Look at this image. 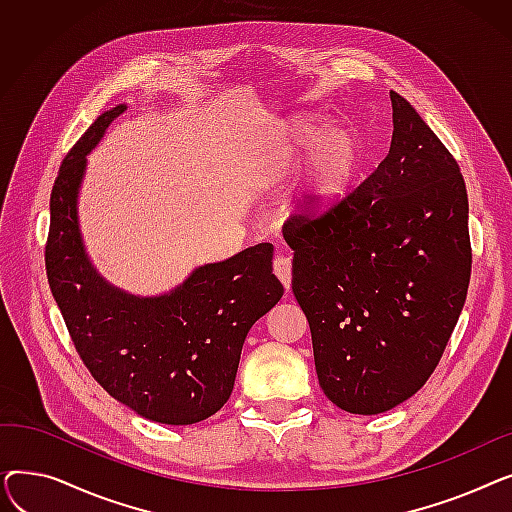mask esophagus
<instances>
[{
    "instance_id": "34e87169",
    "label": "esophagus",
    "mask_w": 512,
    "mask_h": 512,
    "mask_svg": "<svg viewBox=\"0 0 512 512\" xmlns=\"http://www.w3.org/2000/svg\"><path fill=\"white\" fill-rule=\"evenodd\" d=\"M274 274L284 284V288L290 290V282H292V261H290V257L278 255L274 259Z\"/></svg>"
}]
</instances>
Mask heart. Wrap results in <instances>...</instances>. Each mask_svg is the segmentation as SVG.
<instances>
[{
    "mask_svg": "<svg viewBox=\"0 0 512 512\" xmlns=\"http://www.w3.org/2000/svg\"><path fill=\"white\" fill-rule=\"evenodd\" d=\"M321 129L315 118L292 122L267 168L274 178H286L307 164L303 205L311 211H326L342 201L363 166V145L355 130L330 126L321 133Z\"/></svg>",
    "mask_w": 512,
    "mask_h": 512,
    "instance_id": "b5f03b06",
    "label": "heart"
}]
</instances>
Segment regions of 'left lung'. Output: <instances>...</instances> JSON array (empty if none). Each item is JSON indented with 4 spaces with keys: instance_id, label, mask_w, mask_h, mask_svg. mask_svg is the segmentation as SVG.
I'll list each match as a JSON object with an SVG mask.
<instances>
[{
    "instance_id": "left-lung-1",
    "label": "left lung",
    "mask_w": 512,
    "mask_h": 512,
    "mask_svg": "<svg viewBox=\"0 0 512 512\" xmlns=\"http://www.w3.org/2000/svg\"><path fill=\"white\" fill-rule=\"evenodd\" d=\"M390 101L378 170L324 215H290L282 230L319 386L353 415L390 411L427 382L471 278L461 168L405 97L390 91Z\"/></svg>"
}]
</instances>
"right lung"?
<instances>
[{
  "label": "right lung",
  "mask_w": 512,
  "mask_h": 512,
  "mask_svg": "<svg viewBox=\"0 0 512 512\" xmlns=\"http://www.w3.org/2000/svg\"><path fill=\"white\" fill-rule=\"evenodd\" d=\"M124 110L120 103L103 112L62 161L49 201L47 280L101 388L149 421L191 425L224 407L242 344L284 286L272 274L270 242L199 265L157 297L130 294L95 270L80 234L78 193L87 155Z\"/></svg>",
  "instance_id": "1"
}]
</instances>
